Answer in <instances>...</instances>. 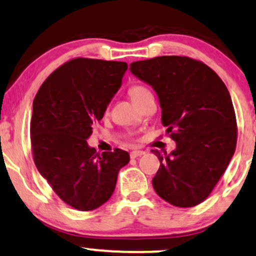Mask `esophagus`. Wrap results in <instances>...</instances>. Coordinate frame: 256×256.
Segmentation results:
<instances>
[{
	"instance_id": "34e87169",
	"label": "esophagus",
	"mask_w": 256,
	"mask_h": 256,
	"mask_svg": "<svg viewBox=\"0 0 256 256\" xmlns=\"http://www.w3.org/2000/svg\"><path fill=\"white\" fill-rule=\"evenodd\" d=\"M142 154H145V151H142V150H134L130 153L131 158H137V156H140Z\"/></svg>"
}]
</instances>
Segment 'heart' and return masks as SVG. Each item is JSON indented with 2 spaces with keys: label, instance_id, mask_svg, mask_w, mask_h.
Wrapping results in <instances>:
<instances>
[{
  "label": "heart",
  "instance_id": "heart-1",
  "mask_svg": "<svg viewBox=\"0 0 256 256\" xmlns=\"http://www.w3.org/2000/svg\"><path fill=\"white\" fill-rule=\"evenodd\" d=\"M128 94H130V96L132 98V100L136 102L138 100H140L142 96H145L146 94H150L148 90L144 86H142V85H134L130 88V91H128Z\"/></svg>",
  "mask_w": 256,
  "mask_h": 256
}]
</instances>
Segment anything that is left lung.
<instances>
[{"label":"left lung","instance_id":"8db88e82","mask_svg":"<svg viewBox=\"0 0 256 256\" xmlns=\"http://www.w3.org/2000/svg\"><path fill=\"white\" fill-rule=\"evenodd\" d=\"M130 71L156 91L162 122L176 144L170 154L152 150L160 160L153 188L176 207L202 202L236 146V119L226 85L210 66L188 57L138 60Z\"/></svg>","mask_w":256,"mask_h":256}]
</instances>
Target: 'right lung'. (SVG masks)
Segmentation results:
<instances>
[{
  "label": "right lung",
  "instance_id": "add662e5",
  "mask_svg": "<svg viewBox=\"0 0 256 256\" xmlns=\"http://www.w3.org/2000/svg\"><path fill=\"white\" fill-rule=\"evenodd\" d=\"M128 64L74 58L44 80L32 103L30 139L36 168L64 202L92 210L114 193L130 162L120 148L96 154L88 144L119 88Z\"/></svg>",
  "mask_w": 256,
  "mask_h": 256
}]
</instances>
